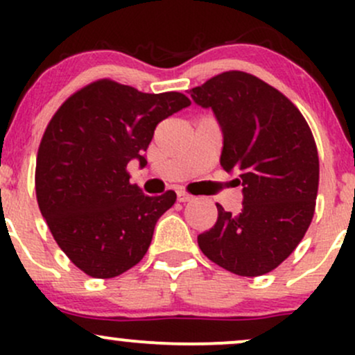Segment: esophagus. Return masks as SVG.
Returning <instances> with one entry per match:
<instances>
[{
    "mask_svg": "<svg viewBox=\"0 0 355 355\" xmlns=\"http://www.w3.org/2000/svg\"><path fill=\"white\" fill-rule=\"evenodd\" d=\"M177 198H178V202H183V203L193 200V197H191L190 193H187V191H183V190L177 191Z\"/></svg>",
    "mask_w": 355,
    "mask_h": 355,
    "instance_id": "esophagus-1",
    "label": "esophagus"
}]
</instances>
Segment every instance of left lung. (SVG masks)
Here are the masks:
<instances>
[{"mask_svg": "<svg viewBox=\"0 0 355 355\" xmlns=\"http://www.w3.org/2000/svg\"><path fill=\"white\" fill-rule=\"evenodd\" d=\"M190 93L214 110L223 133L220 165L243 187L242 211L217 203V222L198 235V247L232 274H267L295 250L315 211L319 153L311 126L284 93L245 71H223Z\"/></svg>", "mask_w": 355, "mask_h": 355, "instance_id": "1", "label": "left lung"}]
</instances>
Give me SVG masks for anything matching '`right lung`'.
Here are the masks:
<instances>
[{
  "instance_id": "1",
  "label": "right lung",
  "mask_w": 355,
  "mask_h": 355,
  "mask_svg": "<svg viewBox=\"0 0 355 355\" xmlns=\"http://www.w3.org/2000/svg\"><path fill=\"white\" fill-rule=\"evenodd\" d=\"M191 101L183 93H144L103 78L61 103L36 155V200L53 239L81 272L113 279L144 259L173 190L148 197L126 165L144 152L162 120Z\"/></svg>"
}]
</instances>
